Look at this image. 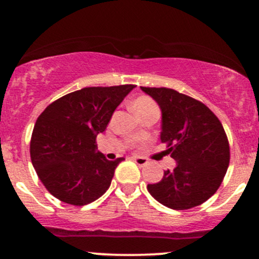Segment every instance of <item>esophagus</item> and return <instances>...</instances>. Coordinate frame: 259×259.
I'll return each mask as SVG.
<instances>
[{"instance_id": "obj_1", "label": "esophagus", "mask_w": 259, "mask_h": 259, "mask_svg": "<svg viewBox=\"0 0 259 259\" xmlns=\"http://www.w3.org/2000/svg\"><path fill=\"white\" fill-rule=\"evenodd\" d=\"M133 159H134V162L139 165V167H145V165H147V163H148V160L146 158H144V157H134Z\"/></svg>"}]
</instances>
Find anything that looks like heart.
<instances>
[{
  "label": "heart",
  "instance_id": "b5f03b06",
  "mask_svg": "<svg viewBox=\"0 0 259 259\" xmlns=\"http://www.w3.org/2000/svg\"><path fill=\"white\" fill-rule=\"evenodd\" d=\"M133 107L138 114H141V113H145L148 111H152V109H158L157 103L148 96L138 97V99L135 100V102H134Z\"/></svg>",
  "mask_w": 259,
  "mask_h": 259
}]
</instances>
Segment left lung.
Segmentation results:
<instances>
[{"label": "left lung", "instance_id": "obj_1", "mask_svg": "<svg viewBox=\"0 0 259 259\" xmlns=\"http://www.w3.org/2000/svg\"><path fill=\"white\" fill-rule=\"evenodd\" d=\"M162 111L160 141L177 160L162 180L148 184L152 197L171 209H190L206 202L221 186L230 160L221 120L201 101L167 88H144Z\"/></svg>", "mask_w": 259, "mask_h": 259}]
</instances>
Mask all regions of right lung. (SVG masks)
Masks as SVG:
<instances>
[{"mask_svg":"<svg viewBox=\"0 0 259 259\" xmlns=\"http://www.w3.org/2000/svg\"><path fill=\"white\" fill-rule=\"evenodd\" d=\"M135 85L84 88L56 100L38 115L30 140V157L50 194L73 206L100 198L111 186L117 165L96 152L97 134Z\"/></svg>","mask_w":259,"mask_h":259,"instance_id":"right-lung-1","label":"right lung"}]
</instances>
